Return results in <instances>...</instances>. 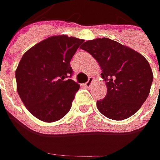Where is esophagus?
<instances>
[{"mask_svg": "<svg viewBox=\"0 0 160 160\" xmlns=\"http://www.w3.org/2000/svg\"><path fill=\"white\" fill-rule=\"evenodd\" d=\"M93 78L92 77H89V79H88V81H87V83H85V86L87 87V88H90L91 86H92V84L93 83Z\"/></svg>", "mask_w": 160, "mask_h": 160, "instance_id": "1", "label": "esophagus"}]
</instances>
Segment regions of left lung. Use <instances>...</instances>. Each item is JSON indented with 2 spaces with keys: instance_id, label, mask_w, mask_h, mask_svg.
I'll use <instances>...</instances> for the list:
<instances>
[{
  "instance_id": "8db88e82",
  "label": "left lung",
  "mask_w": 160,
  "mask_h": 160,
  "mask_svg": "<svg viewBox=\"0 0 160 160\" xmlns=\"http://www.w3.org/2000/svg\"><path fill=\"white\" fill-rule=\"evenodd\" d=\"M81 49L99 63L107 94L97 102L99 111L113 120H124L135 114L148 98L153 73L148 60L130 47L108 38L85 42Z\"/></svg>"
}]
</instances>
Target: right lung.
I'll return each mask as SVG.
<instances>
[{
	"label": "right lung",
	"mask_w": 160,
	"mask_h": 160,
	"mask_svg": "<svg viewBox=\"0 0 160 160\" xmlns=\"http://www.w3.org/2000/svg\"><path fill=\"white\" fill-rule=\"evenodd\" d=\"M83 39L53 35L24 53L16 69L17 91L36 118L52 123L70 110L79 84L69 79L70 60Z\"/></svg>",
	"instance_id": "right-lung-1"
}]
</instances>
